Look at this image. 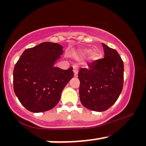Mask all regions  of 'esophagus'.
Wrapping results in <instances>:
<instances>
[{
    "instance_id": "obj_1",
    "label": "esophagus",
    "mask_w": 146,
    "mask_h": 146,
    "mask_svg": "<svg viewBox=\"0 0 146 146\" xmlns=\"http://www.w3.org/2000/svg\"><path fill=\"white\" fill-rule=\"evenodd\" d=\"M78 66H73V73H74L75 77L78 76Z\"/></svg>"
}]
</instances>
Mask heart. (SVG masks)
Instances as JSON below:
<instances>
[{"instance_id": "b5f03b06", "label": "heart", "mask_w": 146, "mask_h": 146, "mask_svg": "<svg viewBox=\"0 0 146 146\" xmlns=\"http://www.w3.org/2000/svg\"><path fill=\"white\" fill-rule=\"evenodd\" d=\"M85 52L88 53V52H89V50H87V51H85ZM98 56V53L97 52V51H94V52L92 54V57L93 58H97V56Z\"/></svg>"}]
</instances>
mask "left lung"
<instances>
[{
	"label": "left lung",
	"mask_w": 146,
	"mask_h": 146,
	"mask_svg": "<svg viewBox=\"0 0 146 146\" xmlns=\"http://www.w3.org/2000/svg\"><path fill=\"white\" fill-rule=\"evenodd\" d=\"M104 58L79 70L80 100L86 108L103 111L119 98L123 85V63L117 51L102 43Z\"/></svg>",
	"instance_id": "1"
}]
</instances>
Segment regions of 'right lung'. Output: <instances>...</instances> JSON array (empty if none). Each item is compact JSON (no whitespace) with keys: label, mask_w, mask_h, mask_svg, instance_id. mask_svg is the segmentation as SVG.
<instances>
[{"label":"right lung","mask_w":146,"mask_h":146,"mask_svg":"<svg viewBox=\"0 0 146 146\" xmlns=\"http://www.w3.org/2000/svg\"><path fill=\"white\" fill-rule=\"evenodd\" d=\"M63 54L57 43L43 42L27 48L13 70V89L22 104L32 112L56 107L63 89L73 77V68L62 70L54 64Z\"/></svg>","instance_id":"add662e5"}]
</instances>
